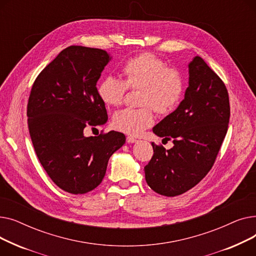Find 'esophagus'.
<instances>
[{"label":"esophagus","mask_w":256,"mask_h":256,"mask_svg":"<svg viewBox=\"0 0 256 256\" xmlns=\"http://www.w3.org/2000/svg\"><path fill=\"white\" fill-rule=\"evenodd\" d=\"M138 140L136 139V138H134V137H132V136H128V137H126V142L128 143H135V142H137Z\"/></svg>","instance_id":"1"}]
</instances>
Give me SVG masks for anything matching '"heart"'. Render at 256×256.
I'll return each mask as SVG.
<instances>
[{
  "mask_svg": "<svg viewBox=\"0 0 256 256\" xmlns=\"http://www.w3.org/2000/svg\"><path fill=\"white\" fill-rule=\"evenodd\" d=\"M124 80L106 76L98 86L100 98L106 104L118 106L128 89H139L137 109H124L115 113L113 126L128 135H139L154 124V110L167 115L176 109L182 100L184 80L182 74L167 68V64L150 52L128 59L121 67Z\"/></svg>",
  "mask_w": 256,
  "mask_h": 256,
  "instance_id": "heart-1",
  "label": "heart"
}]
</instances>
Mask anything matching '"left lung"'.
<instances>
[{"mask_svg": "<svg viewBox=\"0 0 256 256\" xmlns=\"http://www.w3.org/2000/svg\"><path fill=\"white\" fill-rule=\"evenodd\" d=\"M230 117L223 80L204 60L189 63V87L176 111L152 128L173 140L166 150L152 143L154 156L144 167L147 184L158 194L174 197L192 189L212 169L226 136Z\"/></svg>", "mask_w": 256, "mask_h": 256, "instance_id": "8db88e82", "label": "left lung"}]
</instances>
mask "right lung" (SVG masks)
<instances>
[{
  "label": "right lung",
  "instance_id": "add662e5",
  "mask_svg": "<svg viewBox=\"0 0 256 256\" xmlns=\"http://www.w3.org/2000/svg\"><path fill=\"white\" fill-rule=\"evenodd\" d=\"M110 60L104 50L70 46L38 74L31 89L26 116L35 152L50 180L70 194L96 189L110 156L126 142L115 130L84 136L85 128L108 120L96 83Z\"/></svg>",
  "mask_w": 256,
  "mask_h": 256
}]
</instances>
